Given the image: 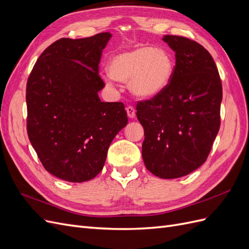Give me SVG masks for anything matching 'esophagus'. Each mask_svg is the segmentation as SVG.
<instances>
[{"instance_id":"1","label":"esophagus","mask_w":249,"mask_h":249,"mask_svg":"<svg viewBox=\"0 0 249 249\" xmlns=\"http://www.w3.org/2000/svg\"><path fill=\"white\" fill-rule=\"evenodd\" d=\"M125 110H126V113H127V116H129L130 118H134L135 115H136V111H135L133 106H127L125 108Z\"/></svg>"}]
</instances>
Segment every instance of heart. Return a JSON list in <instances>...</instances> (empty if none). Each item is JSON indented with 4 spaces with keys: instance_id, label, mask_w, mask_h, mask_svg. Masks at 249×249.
Segmentation results:
<instances>
[{
    "instance_id": "heart-1",
    "label": "heart",
    "mask_w": 249,
    "mask_h": 249,
    "mask_svg": "<svg viewBox=\"0 0 249 249\" xmlns=\"http://www.w3.org/2000/svg\"><path fill=\"white\" fill-rule=\"evenodd\" d=\"M109 72L117 81L130 80V89L134 94L141 99H152L168 86L173 62L166 51L140 46L113 56Z\"/></svg>"
}]
</instances>
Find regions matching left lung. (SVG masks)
<instances>
[{
  "instance_id": "1",
  "label": "left lung",
  "mask_w": 249,
  "mask_h": 249,
  "mask_svg": "<svg viewBox=\"0 0 249 249\" xmlns=\"http://www.w3.org/2000/svg\"><path fill=\"white\" fill-rule=\"evenodd\" d=\"M176 52L168 86L150 100L137 102L144 129L142 158L161 178L189 175L206 162L220 127L222 85L210 53L183 36L165 35Z\"/></svg>"
}]
</instances>
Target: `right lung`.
Listing matches in <instances>:
<instances>
[{"instance_id": "right-lung-1", "label": "right lung", "mask_w": 249, "mask_h": 249, "mask_svg": "<svg viewBox=\"0 0 249 249\" xmlns=\"http://www.w3.org/2000/svg\"><path fill=\"white\" fill-rule=\"evenodd\" d=\"M109 32L61 38L42 52L30 73L27 132L47 171L71 183L102 171L108 148L127 124L123 103H105L99 91L102 52Z\"/></svg>"}]
</instances>
